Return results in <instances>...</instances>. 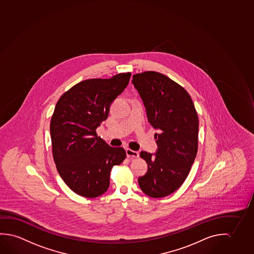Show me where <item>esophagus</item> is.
<instances>
[{
	"label": "esophagus",
	"mask_w": 254,
	"mask_h": 254,
	"mask_svg": "<svg viewBox=\"0 0 254 254\" xmlns=\"http://www.w3.org/2000/svg\"><path fill=\"white\" fill-rule=\"evenodd\" d=\"M126 154H127V156H128V157L137 158L139 156V153H138V152L133 151V150L131 149L126 150Z\"/></svg>",
	"instance_id": "1"
}]
</instances>
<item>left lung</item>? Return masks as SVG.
Segmentation results:
<instances>
[{
  "instance_id": "1",
  "label": "left lung",
  "mask_w": 254,
  "mask_h": 254,
  "mask_svg": "<svg viewBox=\"0 0 254 254\" xmlns=\"http://www.w3.org/2000/svg\"><path fill=\"white\" fill-rule=\"evenodd\" d=\"M132 77L148 122L158 130L154 135L156 153H140L148 169L138 178V185L149 197H166L186 181L197 155V111L186 89L165 75L145 71Z\"/></svg>"
}]
</instances>
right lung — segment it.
I'll use <instances>...</instances> for the list:
<instances>
[{
  "label": "right lung",
  "instance_id": "obj_1",
  "mask_svg": "<svg viewBox=\"0 0 254 254\" xmlns=\"http://www.w3.org/2000/svg\"><path fill=\"white\" fill-rule=\"evenodd\" d=\"M130 72L109 78L86 79L73 85L57 101L50 122L53 158L68 188L82 197H96L109 187L110 171L126 158L123 147H112L96 129L112 101L129 84Z\"/></svg>",
  "mask_w": 254,
  "mask_h": 254
}]
</instances>
